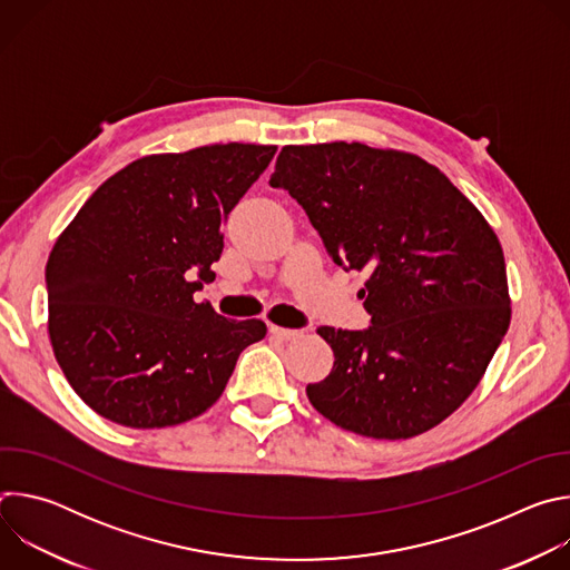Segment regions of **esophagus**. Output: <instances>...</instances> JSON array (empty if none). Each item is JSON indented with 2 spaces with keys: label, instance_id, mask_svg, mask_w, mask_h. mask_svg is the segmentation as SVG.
I'll return each instance as SVG.
<instances>
[{
  "label": "esophagus",
  "instance_id": "esophagus-1",
  "mask_svg": "<svg viewBox=\"0 0 570 570\" xmlns=\"http://www.w3.org/2000/svg\"><path fill=\"white\" fill-rule=\"evenodd\" d=\"M271 334L279 341H295L299 338V332L297 330H286V327H277V324H271Z\"/></svg>",
  "mask_w": 570,
  "mask_h": 570
}]
</instances>
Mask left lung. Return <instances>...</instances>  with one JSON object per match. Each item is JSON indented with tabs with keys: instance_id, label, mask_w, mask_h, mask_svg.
Returning a JSON list of instances; mask_svg holds the SVG:
<instances>
[{
	"instance_id": "left-lung-1",
	"label": "left lung",
	"mask_w": 570,
	"mask_h": 570,
	"mask_svg": "<svg viewBox=\"0 0 570 570\" xmlns=\"http://www.w3.org/2000/svg\"><path fill=\"white\" fill-rule=\"evenodd\" d=\"M271 185L306 212L330 257L367 271L365 332L320 327L334 370L313 409L374 440H409L453 415L510 327L501 240L415 153L361 141L284 146Z\"/></svg>"
}]
</instances>
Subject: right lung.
Listing matches in <instances>:
<instances>
[{"mask_svg":"<svg viewBox=\"0 0 570 570\" xmlns=\"http://www.w3.org/2000/svg\"><path fill=\"white\" fill-rule=\"evenodd\" d=\"M277 146L212 144L146 155L108 178L56 238L47 302L53 356L95 413L128 429L203 415L262 320L196 302L223 225Z\"/></svg>","mask_w":570,"mask_h":570,"instance_id":"add662e5","label":"right lung"}]
</instances>
